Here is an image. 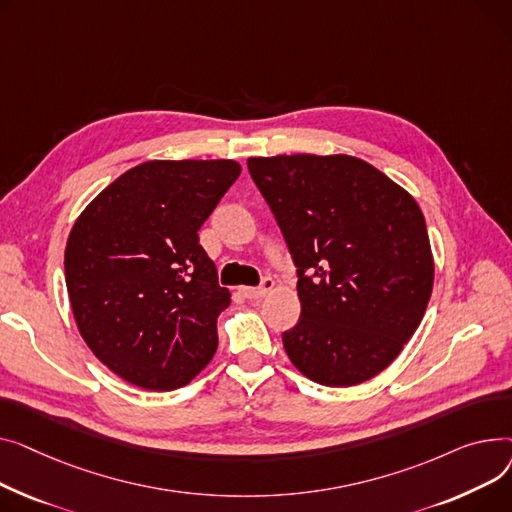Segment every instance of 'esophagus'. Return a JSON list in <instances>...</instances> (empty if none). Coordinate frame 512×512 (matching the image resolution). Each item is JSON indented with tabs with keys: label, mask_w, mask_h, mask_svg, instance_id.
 Here are the masks:
<instances>
[{
	"label": "esophagus",
	"mask_w": 512,
	"mask_h": 512,
	"mask_svg": "<svg viewBox=\"0 0 512 512\" xmlns=\"http://www.w3.org/2000/svg\"><path fill=\"white\" fill-rule=\"evenodd\" d=\"M273 287H275V281L270 279V277H264L260 287H244L242 293H244L248 299H260V297H264Z\"/></svg>",
	"instance_id": "esophagus-1"
}]
</instances>
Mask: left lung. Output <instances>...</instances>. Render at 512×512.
Returning <instances> with one entry per match:
<instances>
[{
	"mask_svg": "<svg viewBox=\"0 0 512 512\" xmlns=\"http://www.w3.org/2000/svg\"><path fill=\"white\" fill-rule=\"evenodd\" d=\"M248 169L297 266L291 364L324 386L362 384L395 362L434 285L415 198L349 155L250 157Z\"/></svg>",
	"mask_w": 512,
	"mask_h": 512,
	"instance_id": "left-lung-1",
	"label": "left lung"
}]
</instances>
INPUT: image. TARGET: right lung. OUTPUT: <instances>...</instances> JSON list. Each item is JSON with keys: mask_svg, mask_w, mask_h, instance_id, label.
Instances as JSON below:
<instances>
[{"mask_svg": "<svg viewBox=\"0 0 512 512\" xmlns=\"http://www.w3.org/2000/svg\"><path fill=\"white\" fill-rule=\"evenodd\" d=\"M242 173L231 159L146 161L119 175L76 219L66 287L88 349L146 390L188 384L217 351L231 304L198 229Z\"/></svg>", "mask_w": 512, "mask_h": 512, "instance_id": "right-lung-1", "label": "right lung"}]
</instances>
